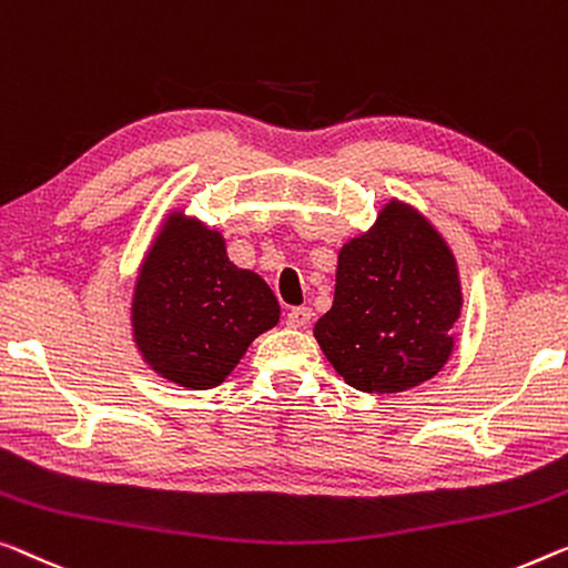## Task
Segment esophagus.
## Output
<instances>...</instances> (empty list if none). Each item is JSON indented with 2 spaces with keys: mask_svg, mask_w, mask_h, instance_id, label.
I'll return each instance as SVG.
<instances>
[{
  "mask_svg": "<svg viewBox=\"0 0 568 568\" xmlns=\"http://www.w3.org/2000/svg\"><path fill=\"white\" fill-rule=\"evenodd\" d=\"M311 318H313V311L308 306H298V308L287 311L285 324L291 328H303V326L311 324Z\"/></svg>",
  "mask_w": 568,
  "mask_h": 568,
  "instance_id": "1",
  "label": "esophagus"
}]
</instances>
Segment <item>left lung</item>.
Segmentation results:
<instances>
[{
	"label": "left lung",
	"instance_id": "obj_1",
	"mask_svg": "<svg viewBox=\"0 0 568 568\" xmlns=\"http://www.w3.org/2000/svg\"><path fill=\"white\" fill-rule=\"evenodd\" d=\"M462 303L452 247L418 209L393 199L338 250L334 303L313 336L354 390L403 393L452 357Z\"/></svg>",
	"mask_w": 568,
	"mask_h": 568
}]
</instances>
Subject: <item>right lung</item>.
Listing matches in <instances>:
<instances>
[{
    "label": "right lung",
    "instance_id": "add662e5",
    "mask_svg": "<svg viewBox=\"0 0 568 568\" xmlns=\"http://www.w3.org/2000/svg\"><path fill=\"white\" fill-rule=\"evenodd\" d=\"M130 321L150 369L181 387L211 390L281 321V306L257 273L230 260L222 232L173 211L140 265Z\"/></svg>",
    "mask_w": 568,
    "mask_h": 568
}]
</instances>
